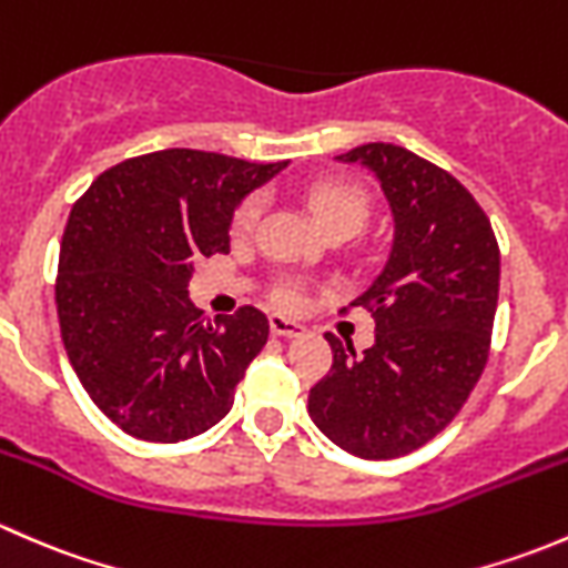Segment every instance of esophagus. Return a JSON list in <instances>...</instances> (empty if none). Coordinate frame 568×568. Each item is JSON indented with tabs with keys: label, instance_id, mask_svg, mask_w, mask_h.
I'll list each match as a JSON object with an SVG mask.
<instances>
[{
	"label": "esophagus",
	"instance_id": "obj_1",
	"mask_svg": "<svg viewBox=\"0 0 568 568\" xmlns=\"http://www.w3.org/2000/svg\"><path fill=\"white\" fill-rule=\"evenodd\" d=\"M268 326H272L274 335H280V337H296V335H302V332H305V326L296 324V321H291L285 316H272V318H268Z\"/></svg>",
	"mask_w": 568,
	"mask_h": 568
}]
</instances>
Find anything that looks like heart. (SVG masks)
<instances>
[{"label":"heart","instance_id":"obj_1","mask_svg":"<svg viewBox=\"0 0 568 568\" xmlns=\"http://www.w3.org/2000/svg\"><path fill=\"white\" fill-rule=\"evenodd\" d=\"M302 197L329 236H352L365 225L371 214V194L359 183L346 181V178H318V181L307 183ZM261 211L263 194L252 192L239 200L231 214V236L247 239L261 220ZM272 300L283 311H300L305 302V285L296 277L280 280L272 288Z\"/></svg>","mask_w":568,"mask_h":568}]
</instances>
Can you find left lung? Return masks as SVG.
Segmentation results:
<instances>
[{
    "label": "left lung",
    "mask_w": 568,
    "mask_h": 568,
    "mask_svg": "<svg viewBox=\"0 0 568 568\" xmlns=\"http://www.w3.org/2000/svg\"><path fill=\"white\" fill-rule=\"evenodd\" d=\"M343 162L374 170L393 209L390 257L348 307L376 321L363 354L332 346V368L311 387L313 423L359 459H398L437 437L478 385L491 346L500 247L489 216L448 170L390 142Z\"/></svg>",
    "instance_id": "left-lung-1"
}]
</instances>
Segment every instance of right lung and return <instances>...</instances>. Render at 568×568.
I'll use <instances>...</instances> for the list:
<instances>
[{"instance_id":"add662e5","label":"right lung","mask_w":568,"mask_h":568,"mask_svg":"<svg viewBox=\"0 0 568 568\" xmlns=\"http://www.w3.org/2000/svg\"><path fill=\"white\" fill-rule=\"evenodd\" d=\"M283 168L170 148L114 164L73 203L54 283L60 335L93 404L131 437L181 443L231 412L268 318L244 305L211 321L189 277L231 250L239 200Z\"/></svg>"}]
</instances>
